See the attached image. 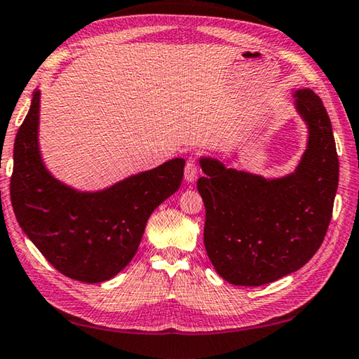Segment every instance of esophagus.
<instances>
[{
    "instance_id": "obj_1",
    "label": "esophagus",
    "mask_w": 359,
    "mask_h": 359,
    "mask_svg": "<svg viewBox=\"0 0 359 359\" xmlns=\"http://www.w3.org/2000/svg\"><path fill=\"white\" fill-rule=\"evenodd\" d=\"M198 175H200V168L197 167V164H195L194 161H189L184 167V180L192 184V182L197 181Z\"/></svg>"
}]
</instances>
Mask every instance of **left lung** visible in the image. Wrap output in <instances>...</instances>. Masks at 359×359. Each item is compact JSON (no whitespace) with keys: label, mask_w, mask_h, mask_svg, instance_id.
I'll return each instance as SVG.
<instances>
[{"label":"left lung","mask_w":359,"mask_h":359,"mask_svg":"<svg viewBox=\"0 0 359 359\" xmlns=\"http://www.w3.org/2000/svg\"><path fill=\"white\" fill-rule=\"evenodd\" d=\"M294 98L308 144L292 173L264 178L200 158L205 248L217 273L236 286L267 285L305 266L333 214L339 159L330 117L311 89H299Z\"/></svg>","instance_id":"8db88e82"}]
</instances>
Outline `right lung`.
<instances>
[{
  "instance_id": "add662e5",
  "label": "right lung",
  "mask_w": 359,
  "mask_h": 359,
  "mask_svg": "<svg viewBox=\"0 0 359 359\" xmlns=\"http://www.w3.org/2000/svg\"><path fill=\"white\" fill-rule=\"evenodd\" d=\"M39 114L36 90L13 145L11 200L18 225L62 275L83 283L111 280L136 255L151 212L180 189L186 162L175 158L103 191L81 192L45 167Z\"/></svg>"
}]
</instances>
